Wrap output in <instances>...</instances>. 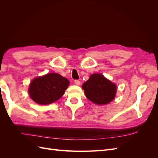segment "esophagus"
<instances>
[{"label":"esophagus","instance_id":"34e87169","mask_svg":"<svg viewBox=\"0 0 158 158\" xmlns=\"http://www.w3.org/2000/svg\"><path fill=\"white\" fill-rule=\"evenodd\" d=\"M74 83H75L76 85H80V81H79L78 80H74Z\"/></svg>","mask_w":158,"mask_h":158}]
</instances>
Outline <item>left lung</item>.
Returning a JSON list of instances; mask_svg holds the SVG:
<instances>
[{"label":"left lung","mask_w":158,"mask_h":158,"mask_svg":"<svg viewBox=\"0 0 158 158\" xmlns=\"http://www.w3.org/2000/svg\"><path fill=\"white\" fill-rule=\"evenodd\" d=\"M82 88L86 98L91 102L98 105L107 104L115 97V84L104 77L101 74L90 76L83 85Z\"/></svg>","instance_id":"8db88e82"}]
</instances>
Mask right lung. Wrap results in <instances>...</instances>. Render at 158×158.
<instances>
[{"mask_svg":"<svg viewBox=\"0 0 158 158\" xmlns=\"http://www.w3.org/2000/svg\"><path fill=\"white\" fill-rule=\"evenodd\" d=\"M69 85V81L63 76L57 73H50L33 80L28 92L35 102L47 105L63 96Z\"/></svg>","mask_w":158,"mask_h":158,"instance_id":"add662e5","label":"right lung"}]
</instances>
